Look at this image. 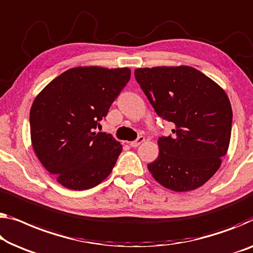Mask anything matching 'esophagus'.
<instances>
[{
	"label": "esophagus",
	"instance_id": "obj_1",
	"mask_svg": "<svg viewBox=\"0 0 253 253\" xmlns=\"http://www.w3.org/2000/svg\"><path fill=\"white\" fill-rule=\"evenodd\" d=\"M144 141H145V138H144V137H143V136H139V137L136 139V141L130 142V143H129V145L131 146V148H137V146H138L139 144H141V143L144 142Z\"/></svg>",
	"mask_w": 253,
	"mask_h": 253
}]
</instances>
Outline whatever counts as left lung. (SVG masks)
<instances>
[{"mask_svg": "<svg viewBox=\"0 0 253 253\" xmlns=\"http://www.w3.org/2000/svg\"><path fill=\"white\" fill-rule=\"evenodd\" d=\"M135 78L157 115L172 123L159 137V156L148 169L175 192L197 190L219 169L232 131V107L225 90L190 66L137 68Z\"/></svg>", "mask_w": 253, "mask_h": 253, "instance_id": "1", "label": "left lung"}]
</instances>
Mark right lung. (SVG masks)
<instances>
[{"mask_svg": "<svg viewBox=\"0 0 253 253\" xmlns=\"http://www.w3.org/2000/svg\"><path fill=\"white\" fill-rule=\"evenodd\" d=\"M129 78L127 67H76L37 94L30 108L32 145L62 186L88 190L111 174L123 145L95 128Z\"/></svg>", "mask_w": 253, "mask_h": 253, "instance_id": "add662e5", "label": "right lung"}]
</instances>
